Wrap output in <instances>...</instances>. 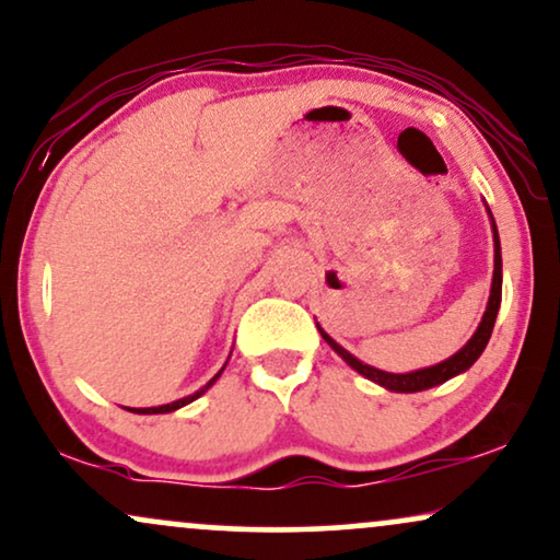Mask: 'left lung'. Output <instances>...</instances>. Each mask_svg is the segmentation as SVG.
Here are the masks:
<instances>
[{
    "mask_svg": "<svg viewBox=\"0 0 560 560\" xmlns=\"http://www.w3.org/2000/svg\"><path fill=\"white\" fill-rule=\"evenodd\" d=\"M489 215H491V210H489ZM491 229H493V280H491L489 306H486L483 318H481V324H478L474 337H470L468 345L463 347L460 352H455L453 358H447L445 362H438V365H432V368L413 370V373H386V370L370 368V365H365V362H360L354 354L347 352L342 345L334 342L329 334L318 326L324 342L329 345L331 350L337 352L339 358H342L352 370H358L360 375H365L368 381H373V383H377V386H383L388 390H396V394H417V390L434 388V386H440V383L450 381V377L466 373V370L474 365L478 358H481L486 345H489L493 322H497L499 306H502V244H499V231H497V223H493V215H491Z\"/></svg>",
    "mask_w": 560,
    "mask_h": 560,
    "instance_id": "1",
    "label": "left lung"
}]
</instances>
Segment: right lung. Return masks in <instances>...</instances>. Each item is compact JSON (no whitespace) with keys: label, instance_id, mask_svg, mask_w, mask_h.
<instances>
[{"label":"right lung","instance_id":"obj_1","mask_svg":"<svg viewBox=\"0 0 560 560\" xmlns=\"http://www.w3.org/2000/svg\"><path fill=\"white\" fill-rule=\"evenodd\" d=\"M226 368V365H223ZM223 368L218 370V373L210 377V381L206 383V386H202L200 390H195L192 396H185V398H179V401H172V404H164V406H151V409H128V411H133V413H170V411H177V409H183V406H187V404H192L195 398H200L202 394H206V390L213 386V383L218 381V377H221V373H223Z\"/></svg>","mask_w":560,"mask_h":560}]
</instances>
